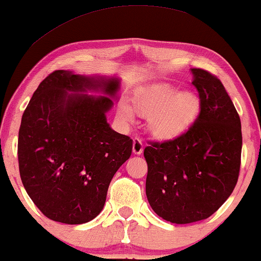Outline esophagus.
Segmentation results:
<instances>
[{
  "label": "esophagus",
  "instance_id": "34e87169",
  "mask_svg": "<svg viewBox=\"0 0 261 261\" xmlns=\"http://www.w3.org/2000/svg\"><path fill=\"white\" fill-rule=\"evenodd\" d=\"M143 149H144V144L142 142V139L138 137L134 138L133 139V152L134 154H137V155L142 154Z\"/></svg>",
  "mask_w": 261,
  "mask_h": 261
}]
</instances>
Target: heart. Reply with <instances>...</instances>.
<instances>
[{"label": "heart", "mask_w": 261, "mask_h": 261, "mask_svg": "<svg viewBox=\"0 0 261 261\" xmlns=\"http://www.w3.org/2000/svg\"><path fill=\"white\" fill-rule=\"evenodd\" d=\"M133 109L122 102L119 115L125 121L133 118L134 112L148 116L146 123L152 136L168 139L179 136L194 121L200 99L193 90L178 91V87L168 83H156L137 91L132 100Z\"/></svg>", "instance_id": "b5f03b06"}]
</instances>
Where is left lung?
I'll return each instance as SVG.
<instances>
[{
    "instance_id": "obj_1",
    "label": "left lung",
    "mask_w": 261,
    "mask_h": 261,
    "mask_svg": "<svg viewBox=\"0 0 261 261\" xmlns=\"http://www.w3.org/2000/svg\"><path fill=\"white\" fill-rule=\"evenodd\" d=\"M200 99L185 133L144 149L146 198L166 221L192 223L213 215L232 194L241 168L242 128L237 110L216 75L193 68Z\"/></svg>"
}]
</instances>
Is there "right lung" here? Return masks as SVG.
Returning <instances> with one entry per match:
<instances>
[{
  "instance_id": "add662e5",
  "label": "right lung",
  "mask_w": 261,
  "mask_h": 261,
  "mask_svg": "<svg viewBox=\"0 0 261 261\" xmlns=\"http://www.w3.org/2000/svg\"><path fill=\"white\" fill-rule=\"evenodd\" d=\"M118 88L116 78L55 70L28 103L18 136L19 173L28 195L50 220L81 225L95 219L112 177L129 159L133 140L106 121L113 105L107 97H115ZM88 90L108 96L79 94Z\"/></svg>"
}]
</instances>
